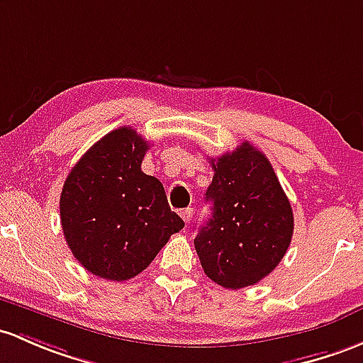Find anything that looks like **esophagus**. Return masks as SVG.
Returning a JSON list of instances; mask_svg holds the SVG:
<instances>
[{
  "instance_id": "1",
  "label": "esophagus",
  "mask_w": 363,
  "mask_h": 363,
  "mask_svg": "<svg viewBox=\"0 0 363 363\" xmlns=\"http://www.w3.org/2000/svg\"><path fill=\"white\" fill-rule=\"evenodd\" d=\"M192 214H194V209L192 208H186V209H183V211L180 213V216L183 218V221H185V223H190V220H192Z\"/></svg>"
}]
</instances>
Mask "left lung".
Masks as SVG:
<instances>
[{
  "instance_id": "1",
  "label": "left lung",
  "mask_w": 363,
  "mask_h": 363,
  "mask_svg": "<svg viewBox=\"0 0 363 363\" xmlns=\"http://www.w3.org/2000/svg\"><path fill=\"white\" fill-rule=\"evenodd\" d=\"M208 223L194 239L204 274L227 287L255 286L274 272L294 232L291 202L263 152L244 142L211 159Z\"/></svg>"
}]
</instances>
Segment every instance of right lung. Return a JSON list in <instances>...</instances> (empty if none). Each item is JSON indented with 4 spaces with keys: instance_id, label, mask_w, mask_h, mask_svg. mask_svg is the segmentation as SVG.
Wrapping results in <instances>:
<instances>
[{
    "instance_id": "add662e5",
    "label": "right lung",
    "mask_w": 363,
    "mask_h": 363,
    "mask_svg": "<svg viewBox=\"0 0 363 363\" xmlns=\"http://www.w3.org/2000/svg\"><path fill=\"white\" fill-rule=\"evenodd\" d=\"M149 142L123 126L100 138L72 167L60 194V221L74 258L123 282L145 270L185 227L164 186L142 171Z\"/></svg>"
}]
</instances>
